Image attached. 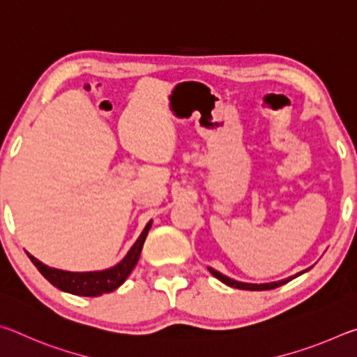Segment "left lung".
<instances>
[{
    "label": "left lung",
    "instance_id": "1",
    "mask_svg": "<svg viewBox=\"0 0 357 357\" xmlns=\"http://www.w3.org/2000/svg\"><path fill=\"white\" fill-rule=\"evenodd\" d=\"M305 271H307V269H305ZM305 271H302V273L296 274V275H293V277H288V279H283V280H280V282H273V283H261V285H257V283H244V282H236V280L229 279V277H227V275H223V274H220V273H217V271H214L213 268H209V273L213 274L214 277H217V279H219L220 282L227 283V285L233 287V288H239V289H250V291H263V289H274V288H277V287H282V285H285V283H288L289 280L296 279V277H298V275L304 274Z\"/></svg>",
    "mask_w": 357,
    "mask_h": 357
}]
</instances>
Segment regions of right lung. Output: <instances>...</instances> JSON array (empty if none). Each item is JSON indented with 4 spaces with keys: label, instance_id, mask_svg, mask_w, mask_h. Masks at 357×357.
<instances>
[{
    "label": "right lung",
    "instance_id": "obj_1",
    "mask_svg": "<svg viewBox=\"0 0 357 357\" xmlns=\"http://www.w3.org/2000/svg\"><path fill=\"white\" fill-rule=\"evenodd\" d=\"M149 228L151 222H148V225L144 227L140 238H138L137 243L132 245V249L129 250L128 255L124 257L123 261L118 263L112 269L96 271V273H69V271L53 269L48 268L47 264L40 263L38 258L29 255L28 252L26 253L33 264L39 269V273L44 275L53 287L77 296H89V298H94V296L110 293L119 285H123L124 280L128 279L129 274L132 273V269L135 268L138 258H140L144 239L148 236Z\"/></svg>",
    "mask_w": 357,
    "mask_h": 357
}]
</instances>
